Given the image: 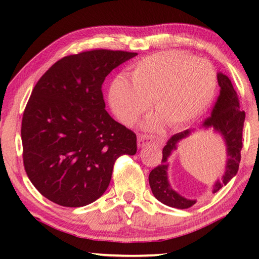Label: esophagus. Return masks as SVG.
I'll return each mask as SVG.
<instances>
[{
  "mask_svg": "<svg viewBox=\"0 0 259 259\" xmlns=\"http://www.w3.org/2000/svg\"><path fill=\"white\" fill-rule=\"evenodd\" d=\"M160 143V139L155 138L154 136L150 135H139L138 136V146L139 147H145L147 145H151V144H157Z\"/></svg>",
  "mask_w": 259,
  "mask_h": 259,
  "instance_id": "34e87169",
  "label": "esophagus"
}]
</instances>
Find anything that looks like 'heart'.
Segmentation results:
<instances>
[{
  "mask_svg": "<svg viewBox=\"0 0 259 259\" xmlns=\"http://www.w3.org/2000/svg\"><path fill=\"white\" fill-rule=\"evenodd\" d=\"M131 83L117 77L109 89V104L121 121L133 124L152 100L156 115L147 128L162 122L177 126L204 112L216 89V73L209 61L183 51H163L138 61L130 72Z\"/></svg>",
  "mask_w": 259,
  "mask_h": 259,
  "instance_id": "heart-1",
  "label": "heart"
}]
</instances>
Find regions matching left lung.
<instances>
[{"label": "left lung", "instance_id": "8db88e82", "mask_svg": "<svg viewBox=\"0 0 259 259\" xmlns=\"http://www.w3.org/2000/svg\"><path fill=\"white\" fill-rule=\"evenodd\" d=\"M218 84L221 87V94L212 109L211 116L205 119L202 126L212 128L224 139L227 152L225 172L222 178L214 183L212 193L218 192L233 178L239 170L242 148V133L245 113L240 109V103L236 91L232 82L225 74H217ZM193 130H185L183 133L174 135L162 151V162L150 172L148 182L155 198L165 205L177 209H187L196 203V200L186 199L170 186L168 181V157L172 151L177 148V144L182 139L190 136Z\"/></svg>", "mask_w": 259, "mask_h": 259}]
</instances>
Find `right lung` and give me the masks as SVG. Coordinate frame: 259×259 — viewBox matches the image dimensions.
Returning <instances> with one entry per match:
<instances>
[{
	"mask_svg": "<svg viewBox=\"0 0 259 259\" xmlns=\"http://www.w3.org/2000/svg\"><path fill=\"white\" fill-rule=\"evenodd\" d=\"M136 52L96 49L66 56L35 84L21 121L26 174L48 200L83 207L107 190L121 155H135L134 131L105 109L102 85Z\"/></svg>",
	"mask_w": 259,
	"mask_h": 259,
	"instance_id": "obj_1",
	"label": "right lung"
}]
</instances>
